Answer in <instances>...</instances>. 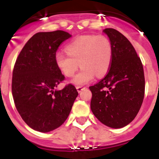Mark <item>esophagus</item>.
<instances>
[{
  "label": "esophagus",
  "instance_id": "34e87169",
  "mask_svg": "<svg viewBox=\"0 0 159 159\" xmlns=\"http://www.w3.org/2000/svg\"><path fill=\"white\" fill-rule=\"evenodd\" d=\"M84 88H85V87H83V86H77L76 87V89H77V91H78L79 93L82 92V91L84 89Z\"/></svg>",
  "mask_w": 159,
  "mask_h": 159
}]
</instances>
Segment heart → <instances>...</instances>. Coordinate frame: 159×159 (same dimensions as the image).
<instances>
[{"instance_id": "obj_1", "label": "heart", "mask_w": 159, "mask_h": 159, "mask_svg": "<svg viewBox=\"0 0 159 159\" xmlns=\"http://www.w3.org/2000/svg\"><path fill=\"white\" fill-rule=\"evenodd\" d=\"M67 53L57 52L56 64L66 77H72L79 68L80 72L73 79L77 85L88 84L95 75H104L110 68L113 55L111 40L104 35H84L75 38L66 46Z\"/></svg>"}]
</instances>
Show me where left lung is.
I'll use <instances>...</instances> for the list:
<instances>
[{
  "mask_svg": "<svg viewBox=\"0 0 159 159\" xmlns=\"http://www.w3.org/2000/svg\"><path fill=\"white\" fill-rule=\"evenodd\" d=\"M113 55L106 75L93 86L91 109L94 116L111 128H122L137 116L145 94L143 67L135 49L119 31L105 29Z\"/></svg>",
  "mask_w": 159,
  "mask_h": 159,
  "instance_id": "obj_1",
  "label": "left lung"
}]
</instances>
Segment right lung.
<instances>
[{
	"mask_svg": "<svg viewBox=\"0 0 159 159\" xmlns=\"http://www.w3.org/2000/svg\"><path fill=\"white\" fill-rule=\"evenodd\" d=\"M71 36L62 30L37 32L25 43L14 64V103L22 119L37 131L48 132L61 126L78 95L71 84L55 90L65 80L55 62V55Z\"/></svg>",
	"mask_w": 159,
	"mask_h": 159,
	"instance_id": "add662e5",
	"label": "right lung"
}]
</instances>
